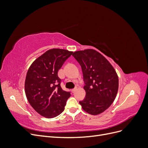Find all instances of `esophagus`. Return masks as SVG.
Here are the masks:
<instances>
[{
    "mask_svg": "<svg viewBox=\"0 0 148 148\" xmlns=\"http://www.w3.org/2000/svg\"><path fill=\"white\" fill-rule=\"evenodd\" d=\"M77 87H75V88L71 89V91H72V92H75L76 91H77Z\"/></svg>",
    "mask_w": 148,
    "mask_h": 148,
    "instance_id": "obj_1",
    "label": "esophagus"
}]
</instances>
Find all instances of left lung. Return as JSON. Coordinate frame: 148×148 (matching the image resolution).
<instances>
[{"label":"left lung","mask_w":148,"mask_h":148,"mask_svg":"<svg viewBox=\"0 0 148 148\" xmlns=\"http://www.w3.org/2000/svg\"><path fill=\"white\" fill-rule=\"evenodd\" d=\"M72 56L81 65L85 83L86 96L79 103L87 113L100 114L115 99L119 89L118 75L110 62L96 50L76 51Z\"/></svg>","instance_id":"obj_1"}]
</instances>
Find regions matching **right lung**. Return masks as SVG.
<instances>
[{"label": "right lung", "instance_id": "obj_1", "mask_svg": "<svg viewBox=\"0 0 148 148\" xmlns=\"http://www.w3.org/2000/svg\"><path fill=\"white\" fill-rule=\"evenodd\" d=\"M73 52L52 49L36 59L26 73L25 89L31 107L43 117H56L64 110L70 92L60 86L58 71Z\"/></svg>", "mask_w": 148, "mask_h": 148}]
</instances>
